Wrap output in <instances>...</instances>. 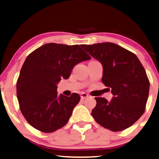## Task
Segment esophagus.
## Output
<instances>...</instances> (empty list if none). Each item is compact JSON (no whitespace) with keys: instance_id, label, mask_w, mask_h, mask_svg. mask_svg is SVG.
<instances>
[{"instance_id":"obj_1","label":"esophagus","mask_w":159,"mask_h":159,"mask_svg":"<svg viewBox=\"0 0 159 159\" xmlns=\"http://www.w3.org/2000/svg\"><path fill=\"white\" fill-rule=\"evenodd\" d=\"M88 96H89L88 94L85 93H82L81 94H80V97H81V99H82V100H84V98H87Z\"/></svg>"}]
</instances>
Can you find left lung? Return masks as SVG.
Returning <instances> with one entry per match:
<instances>
[{"label":"left lung","instance_id":"left-lung-1","mask_svg":"<svg viewBox=\"0 0 159 159\" xmlns=\"http://www.w3.org/2000/svg\"><path fill=\"white\" fill-rule=\"evenodd\" d=\"M84 51L103 68L102 82L111 89L110 101L95 98L91 115L97 123L112 131L128 129L143 115L149 96V82L137 56L115 43L82 44Z\"/></svg>","mask_w":159,"mask_h":159}]
</instances>
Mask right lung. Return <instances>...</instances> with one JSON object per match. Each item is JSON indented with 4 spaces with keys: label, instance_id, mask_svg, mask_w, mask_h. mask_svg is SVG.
Instances as JSON below:
<instances>
[{
    "label": "right lung",
    "instance_id": "1",
    "mask_svg": "<svg viewBox=\"0 0 159 159\" xmlns=\"http://www.w3.org/2000/svg\"><path fill=\"white\" fill-rule=\"evenodd\" d=\"M79 45L48 43L28 56L16 82V96L22 115L30 126L52 133L68 123L80 96L58 95L57 84L67 80L72 70L89 60Z\"/></svg>",
    "mask_w": 159,
    "mask_h": 159
}]
</instances>
